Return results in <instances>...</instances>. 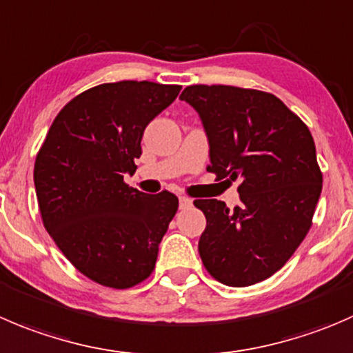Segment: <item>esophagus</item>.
I'll list each match as a JSON object with an SVG mask.
<instances>
[{
  "mask_svg": "<svg viewBox=\"0 0 353 353\" xmlns=\"http://www.w3.org/2000/svg\"><path fill=\"white\" fill-rule=\"evenodd\" d=\"M193 205V200L188 196H179V207L181 208H190Z\"/></svg>",
  "mask_w": 353,
  "mask_h": 353,
  "instance_id": "esophagus-1",
  "label": "esophagus"
}]
</instances>
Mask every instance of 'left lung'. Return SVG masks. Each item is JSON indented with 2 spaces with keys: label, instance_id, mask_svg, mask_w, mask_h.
<instances>
[{
  "label": "left lung",
  "instance_id": "8db88e82",
  "mask_svg": "<svg viewBox=\"0 0 353 353\" xmlns=\"http://www.w3.org/2000/svg\"><path fill=\"white\" fill-rule=\"evenodd\" d=\"M200 114L217 179H239L241 203L194 200L207 219L201 262L222 285L271 278L312 225L323 172L309 128L274 94L224 84H193L181 94Z\"/></svg>",
  "mask_w": 353,
  "mask_h": 353
}]
</instances>
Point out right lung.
Masks as SVG:
<instances>
[{"label":"right lung","mask_w":353,"mask_h":353,"mask_svg":"<svg viewBox=\"0 0 353 353\" xmlns=\"http://www.w3.org/2000/svg\"><path fill=\"white\" fill-rule=\"evenodd\" d=\"M181 85L119 81L94 85L54 117L34 163L41 219L79 272L101 286L132 288L155 269L179 200L124 183L134 174L146 125Z\"/></svg>","instance_id":"right-lung-1"}]
</instances>
